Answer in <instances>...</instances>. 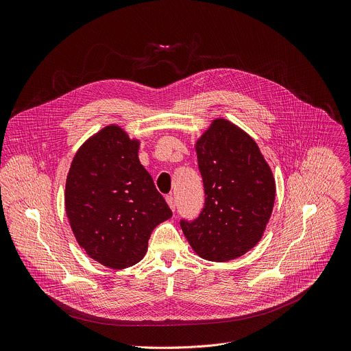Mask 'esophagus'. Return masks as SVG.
Segmentation results:
<instances>
[{
    "mask_svg": "<svg viewBox=\"0 0 351 351\" xmlns=\"http://www.w3.org/2000/svg\"><path fill=\"white\" fill-rule=\"evenodd\" d=\"M166 202H167V204L170 206V208L173 210V212H176V206H177V204H176V199H174L171 195H167V196H166Z\"/></svg>",
    "mask_w": 351,
    "mask_h": 351,
    "instance_id": "1",
    "label": "esophagus"
}]
</instances>
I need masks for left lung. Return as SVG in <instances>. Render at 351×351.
I'll use <instances>...</instances> for the list:
<instances>
[{
	"label": "left lung",
	"mask_w": 351,
	"mask_h": 351,
	"mask_svg": "<svg viewBox=\"0 0 351 351\" xmlns=\"http://www.w3.org/2000/svg\"><path fill=\"white\" fill-rule=\"evenodd\" d=\"M204 206L180 226L192 249L210 261L241 257L261 239L275 200V181L257 144L216 119L196 143Z\"/></svg>",
	"instance_id": "left-lung-1"
}]
</instances>
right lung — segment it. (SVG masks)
Segmentation results:
<instances>
[{"mask_svg": "<svg viewBox=\"0 0 351 351\" xmlns=\"http://www.w3.org/2000/svg\"><path fill=\"white\" fill-rule=\"evenodd\" d=\"M138 148L120 127L106 125L82 145L66 178V215L79 245L113 269L141 261L155 227L173 216Z\"/></svg>", "mask_w": 351, "mask_h": 351, "instance_id": "add662e5", "label": "right lung"}]
</instances>
